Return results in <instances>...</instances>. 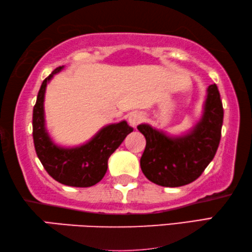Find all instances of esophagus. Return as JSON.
Returning <instances> with one entry per match:
<instances>
[{
    "instance_id": "esophagus-1",
    "label": "esophagus",
    "mask_w": 252,
    "mask_h": 252,
    "mask_svg": "<svg viewBox=\"0 0 252 252\" xmlns=\"http://www.w3.org/2000/svg\"><path fill=\"white\" fill-rule=\"evenodd\" d=\"M143 119H144V115L142 113H139V111H133V113H130L128 117V123L131 126L135 127L137 126L138 124H141L143 122Z\"/></svg>"
}]
</instances>
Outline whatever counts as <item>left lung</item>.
<instances>
[{
	"label": "left lung",
	"instance_id": "1",
	"mask_svg": "<svg viewBox=\"0 0 252 252\" xmlns=\"http://www.w3.org/2000/svg\"><path fill=\"white\" fill-rule=\"evenodd\" d=\"M223 107L217 85H210L204 113L191 133L168 137L142 124L137 129L145 136L146 146L141 168L148 180L160 187H183L204 172L217 153L221 139Z\"/></svg>",
	"mask_w": 252,
	"mask_h": 252
}]
</instances>
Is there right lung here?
Instances as JSON below:
<instances>
[{"label":"right lung","instance_id":"add662e5","mask_svg":"<svg viewBox=\"0 0 252 252\" xmlns=\"http://www.w3.org/2000/svg\"><path fill=\"white\" fill-rule=\"evenodd\" d=\"M63 68V65L53 70L40 87L33 107V143L40 162L52 179L68 187L89 188L104 177L109 156L133 131V128L123 121L104 127L92 141L81 146L63 148L53 144L44 127L43 100L47 82Z\"/></svg>","mask_w":252,"mask_h":252}]
</instances>
